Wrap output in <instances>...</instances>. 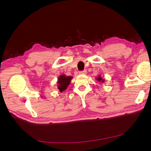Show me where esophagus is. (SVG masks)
I'll list each match as a JSON object with an SVG mask.
<instances>
[{
	"label": "esophagus",
	"mask_w": 151,
	"mask_h": 151,
	"mask_svg": "<svg viewBox=\"0 0 151 151\" xmlns=\"http://www.w3.org/2000/svg\"><path fill=\"white\" fill-rule=\"evenodd\" d=\"M86 74H87V71L86 70L79 72V74H81V75H86Z\"/></svg>",
	"instance_id": "1"
}]
</instances>
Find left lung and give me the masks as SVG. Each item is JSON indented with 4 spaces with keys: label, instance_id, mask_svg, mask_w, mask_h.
<instances>
[{
    "label": "left lung",
    "instance_id": "left-lung-1",
    "mask_svg": "<svg viewBox=\"0 0 151 151\" xmlns=\"http://www.w3.org/2000/svg\"><path fill=\"white\" fill-rule=\"evenodd\" d=\"M96 79L97 81H98L99 82H100V83H104V78H103V77H101V76H100V75H99Z\"/></svg>",
    "mask_w": 151,
    "mask_h": 151
}]
</instances>
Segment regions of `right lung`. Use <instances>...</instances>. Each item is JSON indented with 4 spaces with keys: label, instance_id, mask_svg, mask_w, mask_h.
<instances>
[{
    "label": "right lung",
    "instance_id": "1",
    "mask_svg": "<svg viewBox=\"0 0 151 151\" xmlns=\"http://www.w3.org/2000/svg\"><path fill=\"white\" fill-rule=\"evenodd\" d=\"M72 78V76H66L65 74L60 75L58 77L57 83V88L60 93H62L63 91L67 89V87L70 84Z\"/></svg>",
    "mask_w": 151,
    "mask_h": 151
}]
</instances>
